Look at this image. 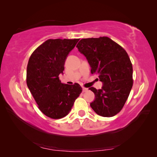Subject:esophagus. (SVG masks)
<instances>
[{"label": "esophagus", "mask_w": 157, "mask_h": 157, "mask_svg": "<svg viewBox=\"0 0 157 157\" xmlns=\"http://www.w3.org/2000/svg\"><path fill=\"white\" fill-rule=\"evenodd\" d=\"M88 90H89L88 88H85V87H83V88H82V91H83V92H86Z\"/></svg>", "instance_id": "obj_1"}]
</instances>
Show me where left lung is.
I'll list each match as a JSON object with an SVG mask.
<instances>
[{
  "label": "left lung",
  "instance_id": "left-lung-1",
  "mask_svg": "<svg viewBox=\"0 0 157 157\" xmlns=\"http://www.w3.org/2000/svg\"><path fill=\"white\" fill-rule=\"evenodd\" d=\"M91 67L92 74L103 83L101 89L91 87L95 99L91 108L98 115L112 117L125 104L133 86V68L123 47L107 36L82 39L77 45Z\"/></svg>",
  "mask_w": 157,
  "mask_h": 157
}]
</instances>
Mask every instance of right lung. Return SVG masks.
Listing matches in <instances>:
<instances>
[{"label": "right lung", "mask_w": 157, "mask_h": 157, "mask_svg": "<svg viewBox=\"0 0 157 157\" xmlns=\"http://www.w3.org/2000/svg\"><path fill=\"white\" fill-rule=\"evenodd\" d=\"M79 39H48L32 53L26 82L40 111L52 119L68 115L82 91L80 85L62 84L59 78L66 57Z\"/></svg>", "instance_id": "add662e5"}]
</instances>
